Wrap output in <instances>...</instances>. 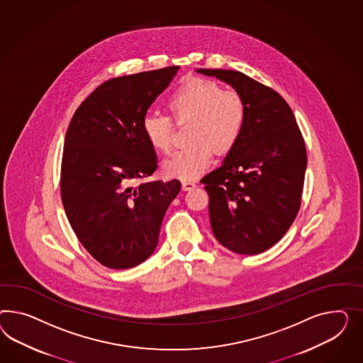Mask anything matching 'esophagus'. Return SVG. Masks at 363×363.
<instances>
[{
	"label": "esophagus",
	"mask_w": 363,
	"mask_h": 363,
	"mask_svg": "<svg viewBox=\"0 0 363 363\" xmlns=\"http://www.w3.org/2000/svg\"><path fill=\"white\" fill-rule=\"evenodd\" d=\"M196 187V184L193 181H182V190L184 191H190Z\"/></svg>",
	"instance_id": "esophagus-1"
}]
</instances>
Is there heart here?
Returning a JSON list of instances; mask_svg holds the SVG:
<instances>
[{
    "instance_id": "heart-1",
    "label": "heart",
    "mask_w": 363,
    "mask_h": 363,
    "mask_svg": "<svg viewBox=\"0 0 363 363\" xmlns=\"http://www.w3.org/2000/svg\"><path fill=\"white\" fill-rule=\"evenodd\" d=\"M167 108L174 120L191 118L186 147L176 150L164 162L167 177L191 181L205 173L214 155V147L225 152L240 138L247 120L243 96L235 89H223L214 80L189 79L167 99ZM141 130L152 147L167 153L173 143L172 118L147 113Z\"/></svg>"
}]
</instances>
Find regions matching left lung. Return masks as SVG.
Here are the masks:
<instances>
[{
    "label": "left lung",
    "instance_id": "left-lung-1",
    "mask_svg": "<svg viewBox=\"0 0 363 363\" xmlns=\"http://www.w3.org/2000/svg\"><path fill=\"white\" fill-rule=\"evenodd\" d=\"M231 84L247 107L223 165L201 179L216 240L240 255L276 245L301 206L306 149L294 112L274 89L231 69H196Z\"/></svg>",
    "mask_w": 363,
    "mask_h": 363
}]
</instances>
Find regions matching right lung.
Instances as JSON below:
<instances>
[{"label":"right lung","instance_id":"obj_1","mask_svg":"<svg viewBox=\"0 0 363 363\" xmlns=\"http://www.w3.org/2000/svg\"><path fill=\"white\" fill-rule=\"evenodd\" d=\"M178 66L109 79L71 118L62 157L60 196L79 242L100 264L127 269L158 245L178 179L133 186L157 169L155 149L141 130L147 108Z\"/></svg>","mask_w":363,"mask_h":363}]
</instances>
